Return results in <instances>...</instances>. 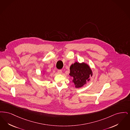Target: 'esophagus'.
Returning <instances> with one entry per match:
<instances>
[{"label":"esophagus","mask_w":130,"mask_h":130,"mask_svg":"<svg viewBox=\"0 0 130 130\" xmlns=\"http://www.w3.org/2000/svg\"><path fill=\"white\" fill-rule=\"evenodd\" d=\"M58 73L59 74H61L62 73V70H61V69H59V70H58Z\"/></svg>","instance_id":"1"}]
</instances>
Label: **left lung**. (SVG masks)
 <instances>
[{
  "mask_svg": "<svg viewBox=\"0 0 130 130\" xmlns=\"http://www.w3.org/2000/svg\"><path fill=\"white\" fill-rule=\"evenodd\" d=\"M70 76L73 78V82L76 88H79L89 80L90 76L92 72L90 67L85 63L75 62L70 68Z\"/></svg>",
  "mask_w": 130,
  "mask_h": 130,
  "instance_id": "left-lung-1",
  "label": "left lung"
}]
</instances>
